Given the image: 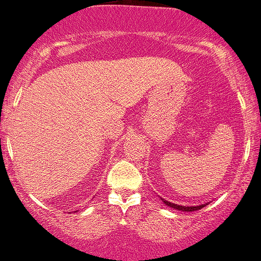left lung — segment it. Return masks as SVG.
Masks as SVG:
<instances>
[{
  "instance_id": "8db88e82",
  "label": "left lung",
  "mask_w": 261,
  "mask_h": 261,
  "mask_svg": "<svg viewBox=\"0 0 261 261\" xmlns=\"http://www.w3.org/2000/svg\"><path fill=\"white\" fill-rule=\"evenodd\" d=\"M162 201L166 203L167 206H169V207L176 208V210H179V211H187V212H189V211H197V210L205 207V206L207 205V203H203V205H199V206H181V205H176V203L166 201V200H164V199H162Z\"/></svg>"
}]
</instances>
